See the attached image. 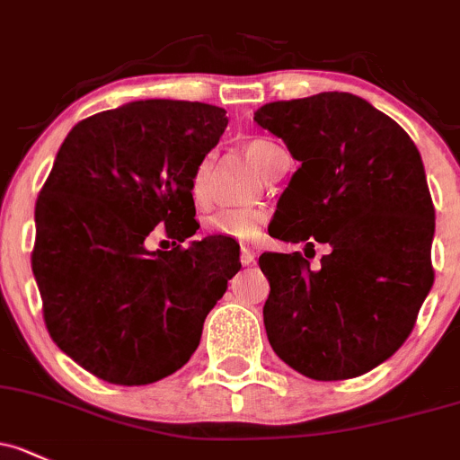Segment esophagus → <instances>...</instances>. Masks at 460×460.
<instances>
[{
    "instance_id": "obj_1",
    "label": "esophagus",
    "mask_w": 460,
    "mask_h": 460,
    "mask_svg": "<svg viewBox=\"0 0 460 460\" xmlns=\"http://www.w3.org/2000/svg\"><path fill=\"white\" fill-rule=\"evenodd\" d=\"M240 262L244 264V267H249V264L255 262V249L249 244H243V249H240Z\"/></svg>"
}]
</instances>
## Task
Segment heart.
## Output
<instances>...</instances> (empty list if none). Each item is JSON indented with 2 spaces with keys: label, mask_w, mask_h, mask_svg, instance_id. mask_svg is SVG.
<instances>
[{
  "label": "heart",
  "mask_w": 460,
  "mask_h": 460,
  "mask_svg": "<svg viewBox=\"0 0 460 460\" xmlns=\"http://www.w3.org/2000/svg\"><path fill=\"white\" fill-rule=\"evenodd\" d=\"M244 154L249 161L253 163L264 176H269L273 169L275 161L282 154V147L275 143L267 141V138H253L244 145ZM211 169H214V161L211 156L202 158L191 173L190 181V196L198 207L209 205L211 198ZM267 214L255 207H240V209H220L216 214L205 217V234L217 235V238H229V240H253L258 238L262 231Z\"/></svg>",
  "instance_id": "b5f03b06"
}]
</instances>
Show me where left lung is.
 Returning a JSON list of instances; mask_svg holds the SVG:
<instances>
[{"label":"left lung","instance_id":"8db88e82","mask_svg":"<svg viewBox=\"0 0 460 460\" xmlns=\"http://www.w3.org/2000/svg\"><path fill=\"white\" fill-rule=\"evenodd\" d=\"M253 119L299 161L269 234L331 246L315 270L299 251L260 255L270 348L311 379L364 375L403 346L434 282L421 154L396 120L348 92L275 101Z\"/></svg>","mask_w":460,"mask_h":460}]
</instances>
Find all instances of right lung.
Instances as JSON below:
<instances>
[{
	"mask_svg": "<svg viewBox=\"0 0 460 460\" xmlns=\"http://www.w3.org/2000/svg\"><path fill=\"white\" fill-rule=\"evenodd\" d=\"M226 112L198 101H134L76 123L35 207L32 273L52 341L119 385L172 375L200 344L202 323L240 270L225 238L147 251L165 225L198 229L190 181L225 132Z\"/></svg>",
	"mask_w": 460,
	"mask_h": 460,
	"instance_id": "obj_1",
	"label": "right lung"
}]
</instances>
